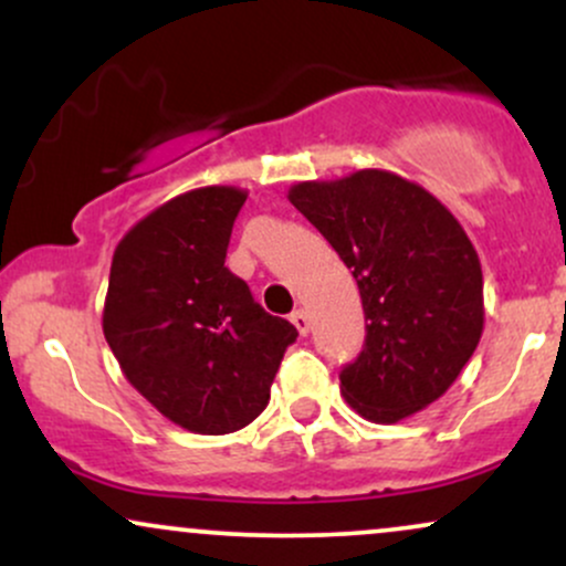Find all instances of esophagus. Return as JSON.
<instances>
[{
	"label": "esophagus",
	"mask_w": 566,
	"mask_h": 566,
	"mask_svg": "<svg viewBox=\"0 0 566 566\" xmlns=\"http://www.w3.org/2000/svg\"><path fill=\"white\" fill-rule=\"evenodd\" d=\"M290 319H292V324H295V327H297V333H301L303 337L308 335V329H311V322H308V314H305L303 308L292 311V316H290Z\"/></svg>",
	"instance_id": "obj_1"
}]
</instances>
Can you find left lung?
<instances>
[{
	"instance_id": "8db88e82",
	"label": "left lung",
	"mask_w": 566,
	"mask_h": 566,
	"mask_svg": "<svg viewBox=\"0 0 566 566\" xmlns=\"http://www.w3.org/2000/svg\"><path fill=\"white\" fill-rule=\"evenodd\" d=\"M359 284L367 337L340 369L361 418L396 423L437 401L484 329L482 263L463 226L423 186L386 170L290 188Z\"/></svg>"
}]
</instances>
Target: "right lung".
<instances>
[{
    "label": "right lung",
    "mask_w": 566,
    "mask_h": 566,
    "mask_svg": "<svg viewBox=\"0 0 566 566\" xmlns=\"http://www.w3.org/2000/svg\"><path fill=\"white\" fill-rule=\"evenodd\" d=\"M247 193H180L125 233L108 276L103 335L125 378L193 433H231L263 412L297 329L265 314L226 269Z\"/></svg>",
    "instance_id": "right-lung-1"
}]
</instances>
